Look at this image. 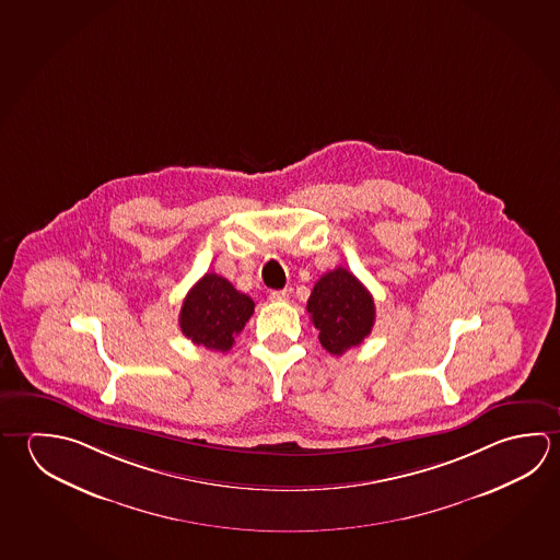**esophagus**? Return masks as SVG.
<instances>
[{
	"mask_svg": "<svg viewBox=\"0 0 560 560\" xmlns=\"http://www.w3.org/2000/svg\"><path fill=\"white\" fill-rule=\"evenodd\" d=\"M291 299V289H281V291H271L269 293V301L271 303H284Z\"/></svg>",
	"mask_w": 560,
	"mask_h": 560,
	"instance_id": "esophagus-1",
	"label": "esophagus"
}]
</instances>
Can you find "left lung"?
I'll return each mask as SVG.
<instances>
[{
    "label": "left lung",
    "instance_id": "left-lung-1",
    "mask_svg": "<svg viewBox=\"0 0 560 560\" xmlns=\"http://www.w3.org/2000/svg\"><path fill=\"white\" fill-rule=\"evenodd\" d=\"M306 311L320 330L318 340L324 350L334 355L362 343L375 323L372 293L343 267H336L316 281Z\"/></svg>",
    "mask_w": 560,
    "mask_h": 560
}]
</instances>
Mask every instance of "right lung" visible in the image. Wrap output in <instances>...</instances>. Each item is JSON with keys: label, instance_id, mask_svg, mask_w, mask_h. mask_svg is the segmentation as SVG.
Masks as SVG:
<instances>
[{"label": "right lung", "instance_id": "right-lung-1", "mask_svg": "<svg viewBox=\"0 0 560 560\" xmlns=\"http://www.w3.org/2000/svg\"><path fill=\"white\" fill-rule=\"evenodd\" d=\"M254 306L252 296L240 293L228 279L207 273L185 296L178 326L198 346L228 352L254 314Z\"/></svg>", "mask_w": 560, "mask_h": 560}]
</instances>
